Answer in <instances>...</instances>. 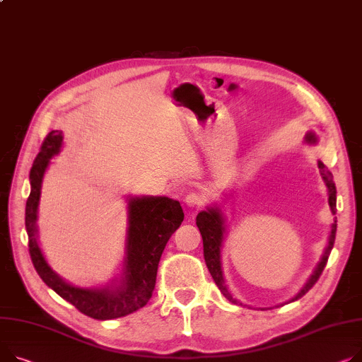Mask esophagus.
<instances>
[{"label": "esophagus", "instance_id": "obj_1", "mask_svg": "<svg viewBox=\"0 0 362 362\" xmlns=\"http://www.w3.org/2000/svg\"><path fill=\"white\" fill-rule=\"evenodd\" d=\"M185 202L189 208H198L202 205V197L199 194H189L186 195Z\"/></svg>", "mask_w": 362, "mask_h": 362}]
</instances>
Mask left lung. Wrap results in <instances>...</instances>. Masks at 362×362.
<instances>
[{"mask_svg":"<svg viewBox=\"0 0 362 362\" xmlns=\"http://www.w3.org/2000/svg\"><path fill=\"white\" fill-rule=\"evenodd\" d=\"M305 141L308 144H316L317 142V136L313 134V132H308L305 135ZM319 168H320V175L327 186V201H329V206H330V211L332 214L334 215L336 214V186H334V182H333V176L332 173L327 170V167L319 161ZM197 226L201 231V235H202V242H204V257H205V263L208 267V271L211 274V276L214 278L216 286L220 288V291L223 293V296L234 303V304H238V301L235 298H233L231 293L228 291V288L226 285V281H224V276H223V267H221V247H223V242H224V234H226V220H224V215L221 214L220 208H206V211H201L197 216ZM334 235H336V220H333V224H332V230H330V235H329V242H327V246L325 249V253L320 259V262L317 263V267L315 269V272H313V275L308 278V281L305 282V285L301 288L300 293L291 300V301H296L298 298H301L308 290H311V286L315 285L317 282V279L320 278L326 263H327V259H329V255L333 249V245H334ZM242 304V303H240Z\"/></svg>","mask_w":362,"mask_h":362,"instance_id":"8db88e82","label":"left lung"}]
</instances>
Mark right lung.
Wrapping results in <instances>:
<instances>
[{
  "label": "right lung",
  "mask_w": 362,
  "mask_h": 362,
  "mask_svg": "<svg viewBox=\"0 0 362 362\" xmlns=\"http://www.w3.org/2000/svg\"><path fill=\"white\" fill-rule=\"evenodd\" d=\"M62 132L51 131L42 142L30 168V195L26 202L29 253L42 281L64 300L95 320L124 317L144 307L153 296L161 253L168 238L180 227L185 214L179 201L167 197H134L128 199L127 256L119 285L80 288L65 282L47 264L37 245V205L42 179L49 160L61 151Z\"/></svg>",
  "instance_id": "1"
}]
</instances>
